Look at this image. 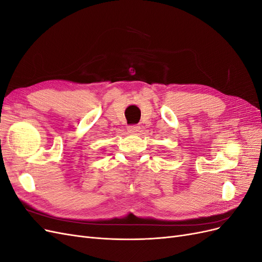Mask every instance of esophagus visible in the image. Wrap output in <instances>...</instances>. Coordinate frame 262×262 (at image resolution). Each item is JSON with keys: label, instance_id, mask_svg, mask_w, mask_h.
<instances>
[{"label": "esophagus", "instance_id": "1", "mask_svg": "<svg viewBox=\"0 0 262 262\" xmlns=\"http://www.w3.org/2000/svg\"><path fill=\"white\" fill-rule=\"evenodd\" d=\"M140 130V126L139 125H129L128 126V132L130 134H137Z\"/></svg>", "mask_w": 262, "mask_h": 262}]
</instances>
